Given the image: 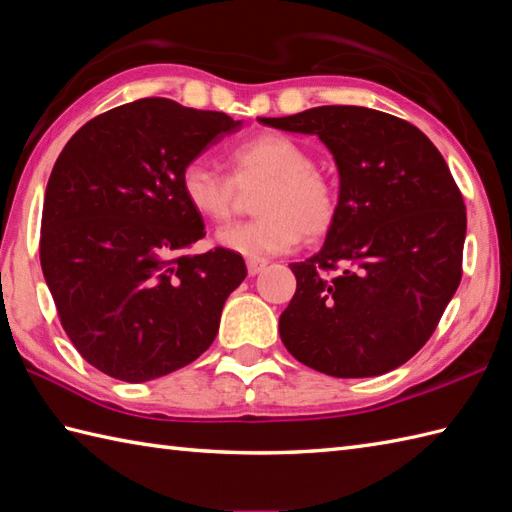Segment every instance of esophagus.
<instances>
[{"label": "esophagus", "mask_w": 512, "mask_h": 512, "mask_svg": "<svg viewBox=\"0 0 512 512\" xmlns=\"http://www.w3.org/2000/svg\"><path fill=\"white\" fill-rule=\"evenodd\" d=\"M265 267H267L265 260H247V274L249 276H258Z\"/></svg>", "instance_id": "1"}]
</instances>
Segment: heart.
<instances>
[{
  "label": "heart",
  "mask_w": 512,
  "mask_h": 512,
  "mask_svg": "<svg viewBox=\"0 0 512 512\" xmlns=\"http://www.w3.org/2000/svg\"><path fill=\"white\" fill-rule=\"evenodd\" d=\"M232 179L206 160H190L179 175L188 206L201 219L221 223L236 206V188L263 184L256 214L249 223L221 227L217 243L249 260L285 254L304 234L322 236L337 217V195L331 181L315 170L313 153L291 135L267 131L254 135L227 153Z\"/></svg>",
  "instance_id": "heart-1"
}]
</instances>
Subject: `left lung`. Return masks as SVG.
Returning <instances> with one entry per match:
<instances>
[{"label": "left lung", "mask_w": 512, "mask_h": 512, "mask_svg": "<svg viewBox=\"0 0 512 512\" xmlns=\"http://www.w3.org/2000/svg\"><path fill=\"white\" fill-rule=\"evenodd\" d=\"M317 135L339 173L337 217L298 280L280 339L328 377H379L425 346L462 278L467 210L445 157L414 124L368 107L328 105L258 118ZM339 262L345 271L328 279Z\"/></svg>", "instance_id": "8db88e82"}]
</instances>
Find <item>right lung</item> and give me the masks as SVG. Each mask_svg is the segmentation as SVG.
Instances as JSON below:
<instances>
[{"label": "right lung", "instance_id": "right-lung-1", "mask_svg": "<svg viewBox=\"0 0 512 512\" xmlns=\"http://www.w3.org/2000/svg\"><path fill=\"white\" fill-rule=\"evenodd\" d=\"M243 120L142 98L89 120L48 179L41 269L83 359L127 383L195 361L247 276L241 254H181L206 236L179 188L190 160Z\"/></svg>", "mask_w": 512, "mask_h": 512}]
</instances>
